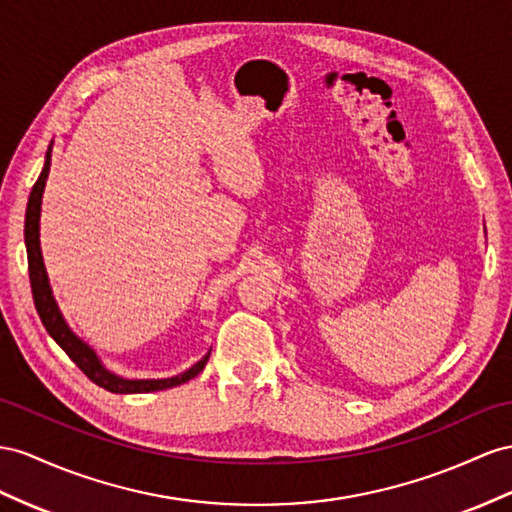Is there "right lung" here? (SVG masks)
I'll list each match as a JSON object with an SVG mask.
<instances>
[{
  "label": "right lung",
  "mask_w": 512,
  "mask_h": 512,
  "mask_svg": "<svg viewBox=\"0 0 512 512\" xmlns=\"http://www.w3.org/2000/svg\"><path fill=\"white\" fill-rule=\"evenodd\" d=\"M49 166H51V144L45 155V166L43 173L38 175L34 188L30 192L28 199V209H25V248H28V270H30V285H32V296H34V305L38 316H41V322L47 329V333L54 337V342L67 352L69 359L80 368L90 381L95 385L108 389L112 393H149V391H162V389H170L177 387L181 383L190 381L199 372H203L205 363L209 359V350L207 355L194 363L190 370L181 372L177 376L170 378H123L116 376L114 372H110L106 365L101 363V359L97 357V352L90 348L86 342H82L77 337L69 324L64 322L62 313L56 305V298L51 294L49 287V279H47V270L43 264V253H41V240H38V229H41V203H43V192H45V183H47V175H49Z\"/></svg>",
  "instance_id": "right-lung-1"
}]
</instances>
